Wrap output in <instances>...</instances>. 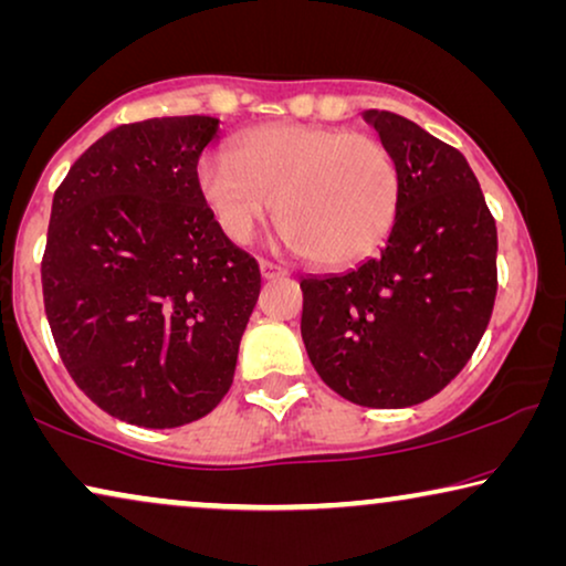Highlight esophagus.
Returning <instances> with one entry per match:
<instances>
[{
  "mask_svg": "<svg viewBox=\"0 0 566 566\" xmlns=\"http://www.w3.org/2000/svg\"><path fill=\"white\" fill-rule=\"evenodd\" d=\"M260 273H262V277H275V275H283L285 270L277 268L275 262H270V260H260Z\"/></svg>",
  "mask_w": 566,
  "mask_h": 566,
  "instance_id": "1",
  "label": "esophagus"
}]
</instances>
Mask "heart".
<instances>
[{"label": "heart", "mask_w": 566, "mask_h": 566, "mask_svg": "<svg viewBox=\"0 0 566 566\" xmlns=\"http://www.w3.org/2000/svg\"><path fill=\"white\" fill-rule=\"evenodd\" d=\"M200 196L234 244L252 242L281 200L285 244L322 268L358 262L389 234L399 165L381 138L347 128L273 123L198 169Z\"/></svg>", "instance_id": "1"}]
</instances>
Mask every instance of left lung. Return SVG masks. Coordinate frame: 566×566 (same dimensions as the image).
Instances as JSON below:
<instances>
[{
	"label": "left lung",
	"mask_w": 566,
	"mask_h": 566,
	"mask_svg": "<svg viewBox=\"0 0 566 566\" xmlns=\"http://www.w3.org/2000/svg\"><path fill=\"white\" fill-rule=\"evenodd\" d=\"M399 165V208L381 254L304 277L301 337L339 397L399 409L436 397L474 355L497 296V227L469 161L389 111H368Z\"/></svg>",
	"instance_id": "obj_1"
}]
</instances>
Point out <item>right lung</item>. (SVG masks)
Listing matches in <instances>:
<instances>
[{"mask_svg": "<svg viewBox=\"0 0 566 566\" xmlns=\"http://www.w3.org/2000/svg\"><path fill=\"white\" fill-rule=\"evenodd\" d=\"M216 134L208 115L126 123L53 192L41 262L53 343L74 384L138 428H180L227 397L260 296V265L200 196Z\"/></svg>", "mask_w": 566, "mask_h": 566, "instance_id": "right-lung-1", "label": "right lung"}]
</instances>
